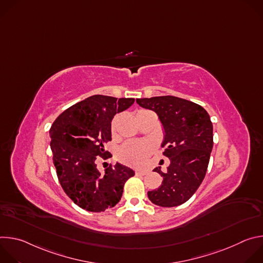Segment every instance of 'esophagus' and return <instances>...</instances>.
<instances>
[{"instance_id": "esophagus-1", "label": "esophagus", "mask_w": 263, "mask_h": 263, "mask_svg": "<svg viewBox=\"0 0 263 263\" xmlns=\"http://www.w3.org/2000/svg\"><path fill=\"white\" fill-rule=\"evenodd\" d=\"M146 173H147V171H141V170L135 171V174H136L137 176H144Z\"/></svg>"}]
</instances>
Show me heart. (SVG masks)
I'll list each match as a JSON object with an SVG mask.
<instances>
[{"instance_id":"b5f03b06","label":"heart","mask_w":263,"mask_h":263,"mask_svg":"<svg viewBox=\"0 0 263 263\" xmlns=\"http://www.w3.org/2000/svg\"><path fill=\"white\" fill-rule=\"evenodd\" d=\"M118 116L111 123L112 133L116 130V124ZM154 149V142L151 140H139V141H127L124 143L118 151L119 158L126 164L132 166L142 165L146 158L149 156Z\"/></svg>"}]
</instances>
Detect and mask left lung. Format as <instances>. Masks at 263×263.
<instances>
[{"label": "left lung", "mask_w": 263, "mask_h": 263, "mask_svg": "<svg viewBox=\"0 0 263 263\" xmlns=\"http://www.w3.org/2000/svg\"><path fill=\"white\" fill-rule=\"evenodd\" d=\"M139 106L155 111L164 129L163 155L171 163L157 190L147 192L153 204L175 207L189 201L207 172L213 146V127L208 112L200 105L173 96L136 99Z\"/></svg>", "instance_id": "8db88e82"}]
</instances>
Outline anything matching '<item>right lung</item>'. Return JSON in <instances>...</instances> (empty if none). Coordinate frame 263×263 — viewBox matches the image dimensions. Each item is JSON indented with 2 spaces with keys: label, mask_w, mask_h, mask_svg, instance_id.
Wrapping results in <instances>:
<instances>
[{
  "label": "right lung",
  "mask_w": 263,
  "mask_h": 263,
  "mask_svg": "<svg viewBox=\"0 0 263 263\" xmlns=\"http://www.w3.org/2000/svg\"><path fill=\"white\" fill-rule=\"evenodd\" d=\"M134 103L132 98L96 95L64 110L51 129L53 163L64 193L82 209L105 211L121 200L133 170L121 163L101 173L97 156L109 158L104 143L111 140V121Z\"/></svg>",
  "instance_id": "1"
}]
</instances>
